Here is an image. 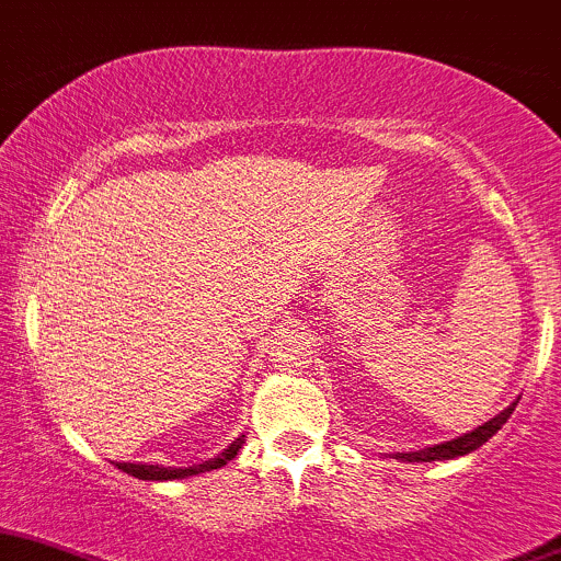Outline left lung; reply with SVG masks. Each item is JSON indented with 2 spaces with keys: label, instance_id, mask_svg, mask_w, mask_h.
Segmentation results:
<instances>
[{
  "label": "left lung",
  "instance_id": "8db88e82",
  "mask_svg": "<svg viewBox=\"0 0 561 561\" xmlns=\"http://www.w3.org/2000/svg\"><path fill=\"white\" fill-rule=\"evenodd\" d=\"M513 410H516V402H513V405H507L505 410H502V413H496L494 419L486 421L483 426H476L472 432H467V435L454 437V440L440 443V446L421 448V451L391 454V456H394V459H400V461H443V459H456V456H465V454L476 451V448H481L483 443L489 440V437H494L496 432L502 430V424L511 419Z\"/></svg>",
  "mask_w": 561,
  "mask_h": 561
}]
</instances>
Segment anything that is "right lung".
<instances>
[{
    "label": "right lung",
    "mask_w": 561,
    "mask_h": 561,
    "mask_svg": "<svg viewBox=\"0 0 561 561\" xmlns=\"http://www.w3.org/2000/svg\"><path fill=\"white\" fill-rule=\"evenodd\" d=\"M242 443H245V435H240L238 440L229 443L227 448H224L221 454L216 456V459H207L202 461V465H194V467H161V465H131V461H113L118 470L129 472V476L140 478V481H175V478H188V476H199V472H210V470H218V467L227 465L229 459H234L238 451L242 448Z\"/></svg>",
    "instance_id": "add662e5"
}]
</instances>
